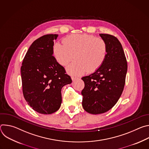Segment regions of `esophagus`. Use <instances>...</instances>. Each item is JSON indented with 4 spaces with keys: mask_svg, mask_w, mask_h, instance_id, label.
<instances>
[{
    "mask_svg": "<svg viewBox=\"0 0 149 149\" xmlns=\"http://www.w3.org/2000/svg\"><path fill=\"white\" fill-rule=\"evenodd\" d=\"M71 79H72V81L73 82H74V81H75L76 80H77L78 78H76V77H71Z\"/></svg>",
    "mask_w": 149,
    "mask_h": 149,
    "instance_id": "esophagus-1",
    "label": "esophagus"
}]
</instances>
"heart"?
Segmentation results:
<instances>
[{
	"label": "heart",
	"instance_id": "obj_1",
	"mask_svg": "<svg viewBox=\"0 0 149 149\" xmlns=\"http://www.w3.org/2000/svg\"><path fill=\"white\" fill-rule=\"evenodd\" d=\"M62 43L56 42L53 47V55L58 63L67 65V72L75 76L87 71L93 72L99 69L107 54V45L102 38L88 34L74 33L67 36Z\"/></svg>",
	"mask_w": 149,
	"mask_h": 149
}]
</instances>
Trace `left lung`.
Segmentation results:
<instances>
[{
    "instance_id": "8db88e82",
    "label": "left lung",
    "mask_w": 149,
    "mask_h": 149,
    "mask_svg": "<svg viewBox=\"0 0 149 149\" xmlns=\"http://www.w3.org/2000/svg\"><path fill=\"white\" fill-rule=\"evenodd\" d=\"M100 36L107 45V54L101 67L90 75L84 77L82 105L93 114L105 113L112 109L124 90L127 62L118 39L109 34Z\"/></svg>"
}]
</instances>
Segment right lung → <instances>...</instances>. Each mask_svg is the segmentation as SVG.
<instances>
[{
    "instance_id": "obj_1",
    "label": "right lung",
    "mask_w": 149,
    "mask_h": 149,
    "mask_svg": "<svg viewBox=\"0 0 149 149\" xmlns=\"http://www.w3.org/2000/svg\"><path fill=\"white\" fill-rule=\"evenodd\" d=\"M58 35L48 34L35 40L28 50L20 68L24 98L36 112L50 114L62 102L61 89L71 84V77L53 55L54 40Z\"/></svg>"
}]
</instances>
